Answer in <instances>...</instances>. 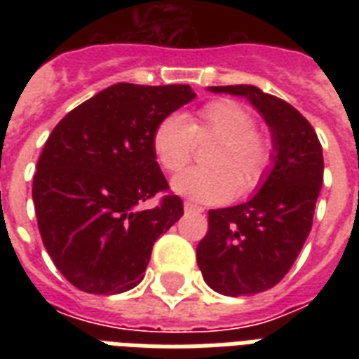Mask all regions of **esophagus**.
I'll return each mask as SVG.
<instances>
[{"mask_svg": "<svg viewBox=\"0 0 359 359\" xmlns=\"http://www.w3.org/2000/svg\"><path fill=\"white\" fill-rule=\"evenodd\" d=\"M184 210H188V212H203L205 208H203L201 205H196V203L184 201Z\"/></svg>", "mask_w": 359, "mask_h": 359, "instance_id": "obj_1", "label": "esophagus"}]
</instances>
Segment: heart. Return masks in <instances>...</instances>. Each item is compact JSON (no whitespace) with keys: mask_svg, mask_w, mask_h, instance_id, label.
I'll return each mask as SVG.
<instances>
[{"mask_svg":"<svg viewBox=\"0 0 359 359\" xmlns=\"http://www.w3.org/2000/svg\"><path fill=\"white\" fill-rule=\"evenodd\" d=\"M212 141L205 152L207 168L188 169L175 177L177 194L196 201L219 203L244 197L266 179L273 162L272 137L255 128V117L244 104L219 98L186 117L168 115L152 132V152L160 168L179 173L196 143Z\"/></svg>","mask_w":359,"mask_h":359,"instance_id":"1","label":"heart"}]
</instances>
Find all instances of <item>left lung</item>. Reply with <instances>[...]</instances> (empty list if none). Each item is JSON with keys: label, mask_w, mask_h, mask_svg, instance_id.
I'll use <instances>...</instances> for the list:
<instances>
[{"label": "left lung", "mask_w": 359, "mask_h": 359, "mask_svg": "<svg viewBox=\"0 0 359 359\" xmlns=\"http://www.w3.org/2000/svg\"><path fill=\"white\" fill-rule=\"evenodd\" d=\"M244 97L264 117L273 141V165L250 201L208 210V231L197 264L210 289L250 296L285 278L306 244L323 186V147L309 121L281 98L255 86L208 87Z\"/></svg>", "instance_id": "1"}]
</instances>
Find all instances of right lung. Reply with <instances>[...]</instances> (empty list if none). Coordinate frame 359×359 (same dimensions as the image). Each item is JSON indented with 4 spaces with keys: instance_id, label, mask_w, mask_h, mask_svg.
I'll return each instance as SVG.
<instances>
[{
    "instance_id": "add662e5",
    "label": "right lung",
    "mask_w": 359,
    "mask_h": 359,
    "mask_svg": "<svg viewBox=\"0 0 359 359\" xmlns=\"http://www.w3.org/2000/svg\"><path fill=\"white\" fill-rule=\"evenodd\" d=\"M194 98L190 86L115 83L69 111L50 134L33 177L36 224L48 255L76 289H134L158 236L184 214L173 194L149 210L140 205L169 190L152 132Z\"/></svg>"
}]
</instances>
